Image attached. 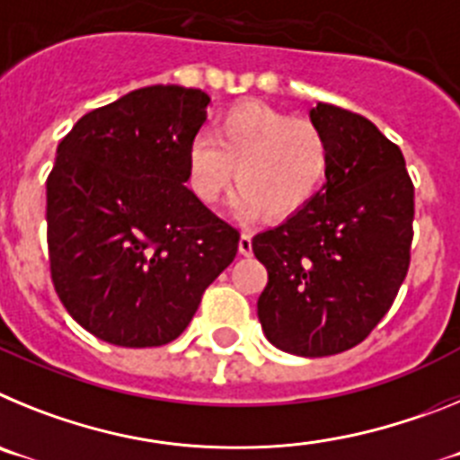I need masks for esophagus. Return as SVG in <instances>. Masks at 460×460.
Listing matches in <instances>:
<instances>
[{"label":"esophagus","instance_id":"34e87169","mask_svg":"<svg viewBox=\"0 0 460 460\" xmlns=\"http://www.w3.org/2000/svg\"><path fill=\"white\" fill-rule=\"evenodd\" d=\"M239 253L242 255H251L253 253V242H251V234L243 233L242 237H239Z\"/></svg>","mask_w":460,"mask_h":460}]
</instances>
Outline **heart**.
Here are the masks:
<instances>
[{
  "label": "heart",
  "instance_id": "heart-1",
  "mask_svg": "<svg viewBox=\"0 0 460 460\" xmlns=\"http://www.w3.org/2000/svg\"><path fill=\"white\" fill-rule=\"evenodd\" d=\"M329 168L332 145L323 128L258 101L227 108L214 137L195 133L186 147V184L198 200H221L234 177V209L270 221L299 214L323 189Z\"/></svg>",
  "mask_w": 460,
  "mask_h": 460
}]
</instances>
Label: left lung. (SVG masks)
<instances>
[{
	"mask_svg": "<svg viewBox=\"0 0 460 460\" xmlns=\"http://www.w3.org/2000/svg\"><path fill=\"white\" fill-rule=\"evenodd\" d=\"M311 121L332 145V168L299 214L253 237L267 267L258 318L283 352L329 357L392 308L410 267L414 186L401 149L367 117L318 103Z\"/></svg>",
	"mask_w": 460,
	"mask_h": 460,
	"instance_id": "left-lung-1",
	"label": "left lung"
}]
</instances>
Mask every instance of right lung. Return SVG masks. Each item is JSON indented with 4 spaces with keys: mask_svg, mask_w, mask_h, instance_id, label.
Here are the masks:
<instances>
[{
    "mask_svg": "<svg viewBox=\"0 0 460 460\" xmlns=\"http://www.w3.org/2000/svg\"><path fill=\"white\" fill-rule=\"evenodd\" d=\"M207 103L202 89H136L87 112L57 147L46 181L52 286L105 343L174 341L237 255V230L184 186Z\"/></svg>",
    "mask_w": 460,
    "mask_h": 460,
    "instance_id": "1",
    "label": "right lung"
}]
</instances>
